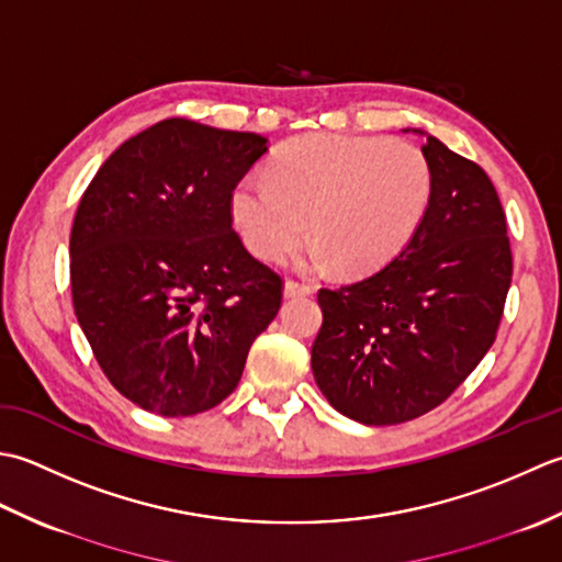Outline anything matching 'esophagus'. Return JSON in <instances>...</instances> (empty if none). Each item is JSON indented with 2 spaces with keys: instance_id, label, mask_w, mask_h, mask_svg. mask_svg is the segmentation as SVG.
Here are the masks:
<instances>
[{
  "instance_id": "obj_1",
  "label": "esophagus",
  "mask_w": 562,
  "mask_h": 562,
  "mask_svg": "<svg viewBox=\"0 0 562 562\" xmlns=\"http://www.w3.org/2000/svg\"><path fill=\"white\" fill-rule=\"evenodd\" d=\"M313 293V285L307 283H297L293 279H289L283 283V295L285 297H297V295H311Z\"/></svg>"
}]
</instances>
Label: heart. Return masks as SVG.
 I'll list each match as a JSON object with an SVG mask.
<instances>
[{"label":"heart","mask_w":562,"mask_h":562,"mask_svg":"<svg viewBox=\"0 0 562 562\" xmlns=\"http://www.w3.org/2000/svg\"><path fill=\"white\" fill-rule=\"evenodd\" d=\"M269 179L231 191L235 231L257 257L279 261L307 235L313 261L366 273L391 261L417 233L434 179L419 147L378 135L313 133L281 145Z\"/></svg>","instance_id":"heart-1"}]
</instances>
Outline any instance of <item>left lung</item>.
Instances as JSON below:
<instances>
[{"instance_id": "obj_1", "label": "left lung", "mask_w": 562, "mask_h": 562, "mask_svg": "<svg viewBox=\"0 0 562 562\" xmlns=\"http://www.w3.org/2000/svg\"><path fill=\"white\" fill-rule=\"evenodd\" d=\"M425 135L434 191L395 259L319 289L313 375L329 405L371 427L439 407L483 361L512 283L507 217L490 177Z\"/></svg>"}]
</instances>
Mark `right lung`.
<instances>
[{"label":"right lung","instance_id":"1","mask_svg":"<svg viewBox=\"0 0 562 562\" xmlns=\"http://www.w3.org/2000/svg\"><path fill=\"white\" fill-rule=\"evenodd\" d=\"M267 137L167 119L99 167L72 223L77 323L111 385L162 417L221 405L283 281L233 231L231 191Z\"/></svg>","mask_w":562,"mask_h":562}]
</instances>
